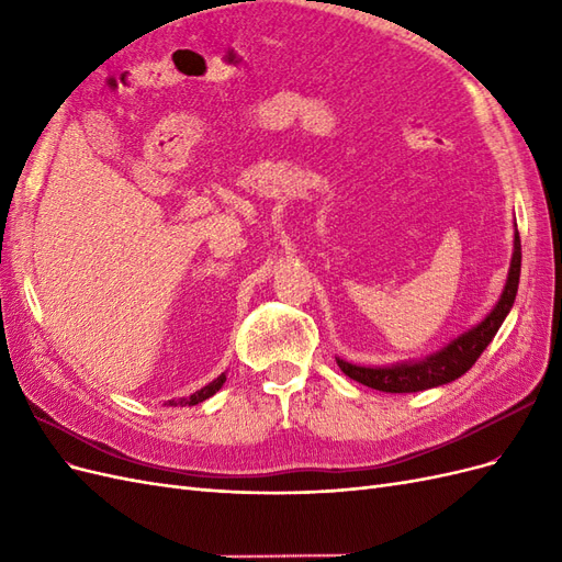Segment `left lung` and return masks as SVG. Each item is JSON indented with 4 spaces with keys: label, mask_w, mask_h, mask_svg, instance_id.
<instances>
[{
    "label": "left lung",
    "mask_w": 562,
    "mask_h": 562,
    "mask_svg": "<svg viewBox=\"0 0 562 562\" xmlns=\"http://www.w3.org/2000/svg\"><path fill=\"white\" fill-rule=\"evenodd\" d=\"M520 281V236L514 232V255L508 265V274L504 291L490 314L471 326L467 333L457 335L446 347H440L434 353L422 356V359L396 361L389 366H356L337 356V366L347 378L361 382L370 389L386 391V394H413V391L434 389L440 384L454 382L479 361V356L497 335L504 318L512 312Z\"/></svg>",
    "instance_id": "left-lung-1"
}]
</instances>
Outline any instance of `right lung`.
Segmentation results:
<instances>
[{
  "mask_svg": "<svg viewBox=\"0 0 562 562\" xmlns=\"http://www.w3.org/2000/svg\"><path fill=\"white\" fill-rule=\"evenodd\" d=\"M227 382V372H223V375H217L213 382H209L206 386L203 389H199V391H194L192 396H182V398H171V401H166L164 405H171V407H182V405H199V403H203L206 398H211L215 391H220L223 389V384Z\"/></svg>",
  "mask_w": 562,
  "mask_h": 562,
  "instance_id": "right-lung-1",
  "label": "right lung"
}]
</instances>
